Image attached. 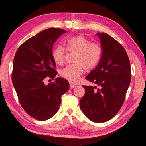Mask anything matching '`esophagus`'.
<instances>
[{
  "mask_svg": "<svg viewBox=\"0 0 146 146\" xmlns=\"http://www.w3.org/2000/svg\"><path fill=\"white\" fill-rule=\"evenodd\" d=\"M74 87H76V85H74L72 84H71V83L69 84V88H73Z\"/></svg>",
  "mask_w": 146,
  "mask_h": 146,
  "instance_id": "34e87169",
  "label": "esophagus"
}]
</instances>
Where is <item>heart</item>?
Segmentation results:
<instances>
[{
	"mask_svg": "<svg viewBox=\"0 0 146 146\" xmlns=\"http://www.w3.org/2000/svg\"><path fill=\"white\" fill-rule=\"evenodd\" d=\"M67 50L76 53L74 64L67 65L60 70V75L72 83L79 80L85 69L87 71L93 70L97 66L102 55L100 46L90 41L82 36H75L66 42ZM66 51L58 46L52 52V57L57 64L61 65L64 61Z\"/></svg>",
	"mask_w": 146,
	"mask_h": 146,
	"instance_id": "heart-1",
	"label": "heart"
}]
</instances>
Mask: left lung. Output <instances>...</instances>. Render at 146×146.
Here are the masks:
<instances>
[{"instance_id":"left-lung-1","label":"left lung","mask_w":146,"mask_h":146,"mask_svg":"<svg viewBox=\"0 0 146 146\" xmlns=\"http://www.w3.org/2000/svg\"><path fill=\"white\" fill-rule=\"evenodd\" d=\"M100 38L102 56L95 68L85 77L97 87L82 85L85 93L80 108L87 118L104 123L114 117L123 104L131 79L130 62L123 46L105 33Z\"/></svg>"}]
</instances>
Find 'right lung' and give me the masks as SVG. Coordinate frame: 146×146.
Returning <instances> with one entry per match:
<instances>
[{"label":"right lung","instance_id":"obj_1","mask_svg":"<svg viewBox=\"0 0 146 146\" xmlns=\"http://www.w3.org/2000/svg\"><path fill=\"white\" fill-rule=\"evenodd\" d=\"M66 30L51 28L27 40L15 53L13 62L12 83L19 102L28 115L39 121L50 119L58 112L61 96L69 90L68 81L57 77L46 85V77L57 75L52 49Z\"/></svg>","mask_w":146,"mask_h":146}]
</instances>
